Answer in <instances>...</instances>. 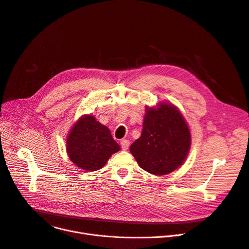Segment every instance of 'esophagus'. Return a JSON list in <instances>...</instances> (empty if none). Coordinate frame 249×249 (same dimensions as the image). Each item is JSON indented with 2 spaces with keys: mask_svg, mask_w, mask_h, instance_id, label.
<instances>
[{
  "mask_svg": "<svg viewBox=\"0 0 249 249\" xmlns=\"http://www.w3.org/2000/svg\"><path fill=\"white\" fill-rule=\"evenodd\" d=\"M120 144H121V148L123 149V150H127V149L129 148L130 142L128 140H126V139H123V140H121Z\"/></svg>",
  "mask_w": 249,
  "mask_h": 249,
  "instance_id": "esophagus-1",
  "label": "esophagus"
}]
</instances>
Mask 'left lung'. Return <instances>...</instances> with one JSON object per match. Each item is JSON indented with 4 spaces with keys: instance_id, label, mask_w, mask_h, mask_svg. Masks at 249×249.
<instances>
[{
    "instance_id": "1",
    "label": "left lung",
    "mask_w": 249,
    "mask_h": 249,
    "mask_svg": "<svg viewBox=\"0 0 249 249\" xmlns=\"http://www.w3.org/2000/svg\"><path fill=\"white\" fill-rule=\"evenodd\" d=\"M191 145L187 123L170 103L146 107L141 136L130 146L139 166L154 175H166L184 163Z\"/></svg>"
}]
</instances>
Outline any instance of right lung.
Listing matches in <instances>:
<instances>
[{"label": "right lung", "instance_id": "add662e5", "mask_svg": "<svg viewBox=\"0 0 249 249\" xmlns=\"http://www.w3.org/2000/svg\"><path fill=\"white\" fill-rule=\"evenodd\" d=\"M66 145L70 160L86 171L101 169L111 155L120 150L110 130L92 115L82 116L74 124Z\"/></svg>", "mask_w": 249, "mask_h": 249}]
</instances>
